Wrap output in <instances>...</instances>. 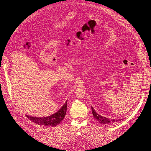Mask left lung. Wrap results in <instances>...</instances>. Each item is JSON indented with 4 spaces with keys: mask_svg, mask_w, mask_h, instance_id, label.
<instances>
[{
    "mask_svg": "<svg viewBox=\"0 0 151 151\" xmlns=\"http://www.w3.org/2000/svg\"><path fill=\"white\" fill-rule=\"evenodd\" d=\"M91 109H92V113H93V116L94 118H95V119H96L98 122L99 123H101V124H113V123H115L118 121H120L119 120H115V119H111V118H106V117H104L101 115H99V114H98L96 112V111L94 109L93 107L91 106Z\"/></svg>",
    "mask_w": 151,
    "mask_h": 151,
    "instance_id": "obj_1",
    "label": "left lung"
}]
</instances>
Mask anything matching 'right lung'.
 Segmentation results:
<instances>
[{
  "label": "right lung",
  "instance_id": "right-lung-1",
  "mask_svg": "<svg viewBox=\"0 0 151 151\" xmlns=\"http://www.w3.org/2000/svg\"><path fill=\"white\" fill-rule=\"evenodd\" d=\"M67 101L57 112L47 117L36 118L28 115H26V116L28 117V118H29L31 122H33L39 125L52 127L57 126L63 120V118H64L65 116V114L67 112Z\"/></svg>",
  "mask_w": 151,
  "mask_h": 151
}]
</instances>
